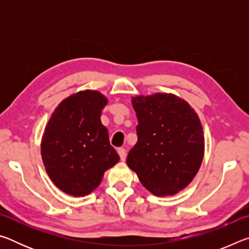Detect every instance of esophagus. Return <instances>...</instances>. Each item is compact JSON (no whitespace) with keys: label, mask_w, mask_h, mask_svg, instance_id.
Returning a JSON list of instances; mask_svg holds the SVG:
<instances>
[{"label":"esophagus","mask_w":249,"mask_h":249,"mask_svg":"<svg viewBox=\"0 0 249 249\" xmlns=\"http://www.w3.org/2000/svg\"><path fill=\"white\" fill-rule=\"evenodd\" d=\"M117 153H119L122 161H124V160L126 159V150L124 148H119L117 149Z\"/></svg>","instance_id":"esophagus-1"}]
</instances>
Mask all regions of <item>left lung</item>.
<instances>
[{
  "label": "left lung",
  "mask_w": 249,
  "mask_h": 249,
  "mask_svg": "<svg viewBox=\"0 0 249 249\" xmlns=\"http://www.w3.org/2000/svg\"><path fill=\"white\" fill-rule=\"evenodd\" d=\"M138 140L127 166L157 196H175L191 182L204 156L199 116L190 104L171 93L132 98Z\"/></svg>",
  "instance_id": "left-lung-1"
}]
</instances>
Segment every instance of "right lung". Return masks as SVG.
Returning a JSON list of instances; mask_svg holds the SVG:
<instances>
[{"mask_svg": "<svg viewBox=\"0 0 249 249\" xmlns=\"http://www.w3.org/2000/svg\"><path fill=\"white\" fill-rule=\"evenodd\" d=\"M107 99L84 90L61 101L41 138V158L53 184L67 195L84 196L99 187L120 156L108 141L101 113Z\"/></svg>", "mask_w": 249, "mask_h": 249, "instance_id": "right-lung-1", "label": "right lung"}]
</instances>
